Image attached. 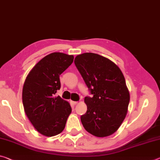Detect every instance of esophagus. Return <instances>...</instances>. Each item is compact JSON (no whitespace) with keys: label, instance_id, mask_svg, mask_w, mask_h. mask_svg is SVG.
I'll return each mask as SVG.
<instances>
[{"label":"esophagus","instance_id":"obj_1","mask_svg":"<svg viewBox=\"0 0 160 160\" xmlns=\"http://www.w3.org/2000/svg\"><path fill=\"white\" fill-rule=\"evenodd\" d=\"M70 102L72 103L73 105H76V104H78V102H76V101H71Z\"/></svg>","mask_w":160,"mask_h":160}]
</instances>
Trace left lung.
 <instances>
[{
  "label": "left lung",
  "instance_id": "left-lung-1",
  "mask_svg": "<svg viewBox=\"0 0 160 160\" xmlns=\"http://www.w3.org/2000/svg\"><path fill=\"white\" fill-rule=\"evenodd\" d=\"M75 65L93 97H85L87 112L80 120L88 132L98 138L118 130L125 120L130 92L121 70L108 58L92 52L78 55Z\"/></svg>",
  "mask_w": 160,
  "mask_h": 160
}]
</instances>
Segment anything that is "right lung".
Listing matches in <instances>:
<instances>
[{"mask_svg": "<svg viewBox=\"0 0 160 160\" xmlns=\"http://www.w3.org/2000/svg\"><path fill=\"white\" fill-rule=\"evenodd\" d=\"M73 55L52 52L30 71L22 88V104L28 118L38 132L52 137L64 130L72 112L70 103L60 96V75L72 64Z\"/></svg>", "mask_w": 160, "mask_h": 160, "instance_id": "obj_1", "label": "right lung"}]
</instances>
